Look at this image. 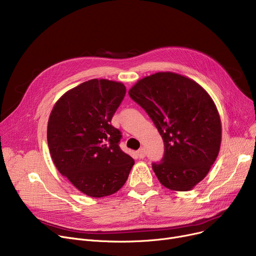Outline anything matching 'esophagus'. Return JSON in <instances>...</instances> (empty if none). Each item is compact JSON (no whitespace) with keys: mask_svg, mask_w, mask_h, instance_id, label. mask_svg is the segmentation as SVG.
<instances>
[{"mask_svg":"<svg viewBox=\"0 0 256 256\" xmlns=\"http://www.w3.org/2000/svg\"><path fill=\"white\" fill-rule=\"evenodd\" d=\"M137 154H138V156H139L140 158H145V150H144V148H140V150L137 152Z\"/></svg>","mask_w":256,"mask_h":256,"instance_id":"esophagus-1","label":"esophagus"}]
</instances>
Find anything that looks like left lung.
Listing matches in <instances>:
<instances>
[{
    "label": "left lung",
    "instance_id": "8db88e82",
    "mask_svg": "<svg viewBox=\"0 0 256 256\" xmlns=\"http://www.w3.org/2000/svg\"><path fill=\"white\" fill-rule=\"evenodd\" d=\"M150 115L165 144L152 169L172 191H190L202 180L220 150L222 126L217 106L204 88L176 72L147 76L128 90Z\"/></svg>",
    "mask_w": 256,
    "mask_h": 256
}]
</instances>
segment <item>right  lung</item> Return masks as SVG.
I'll return each mask as SVG.
<instances>
[{
	"instance_id": "right-lung-1",
	"label": "right lung",
	"mask_w": 256,
	"mask_h": 256,
	"mask_svg": "<svg viewBox=\"0 0 256 256\" xmlns=\"http://www.w3.org/2000/svg\"><path fill=\"white\" fill-rule=\"evenodd\" d=\"M126 88L116 80L92 78L66 91L48 122V144L58 171L87 196L102 198L126 184L135 164L118 145L110 124Z\"/></svg>"
}]
</instances>
